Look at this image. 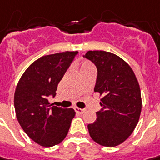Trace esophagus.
<instances>
[{
    "label": "esophagus",
    "mask_w": 160,
    "mask_h": 160,
    "mask_svg": "<svg viewBox=\"0 0 160 160\" xmlns=\"http://www.w3.org/2000/svg\"><path fill=\"white\" fill-rule=\"evenodd\" d=\"M75 112L77 113H79V114H83V113L85 112V109H81V108H78V107H75L74 108Z\"/></svg>",
    "instance_id": "esophagus-1"
}]
</instances>
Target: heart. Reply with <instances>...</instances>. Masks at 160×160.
<instances>
[{
  "label": "heart",
  "mask_w": 160,
  "mask_h": 160,
  "mask_svg": "<svg viewBox=\"0 0 160 160\" xmlns=\"http://www.w3.org/2000/svg\"><path fill=\"white\" fill-rule=\"evenodd\" d=\"M93 69V64L89 61H83L80 65V72H83L86 70Z\"/></svg>",
  "instance_id": "1"
}]
</instances>
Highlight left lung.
<instances>
[{
	"instance_id": "left-lung-1",
	"label": "left lung",
	"mask_w": 160,
	"mask_h": 160,
	"mask_svg": "<svg viewBox=\"0 0 160 160\" xmlns=\"http://www.w3.org/2000/svg\"><path fill=\"white\" fill-rule=\"evenodd\" d=\"M85 57L96 64L95 92L101 97L102 110L97 120L88 125L91 138L98 144L114 147L135 130L142 111V97L135 72L118 56L102 50H89Z\"/></svg>"
}]
</instances>
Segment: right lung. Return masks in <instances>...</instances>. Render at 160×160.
<instances>
[{"label": "right lung", "instance_id": "right-lung-1", "mask_svg": "<svg viewBox=\"0 0 160 160\" xmlns=\"http://www.w3.org/2000/svg\"><path fill=\"white\" fill-rule=\"evenodd\" d=\"M77 54L78 51H64L43 56L30 64L17 85V118L25 134L41 146L60 143L74 118L73 109L51 106L48 97L56 96L59 81Z\"/></svg>", "mask_w": 160, "mask_h": 160}]
</instances>
